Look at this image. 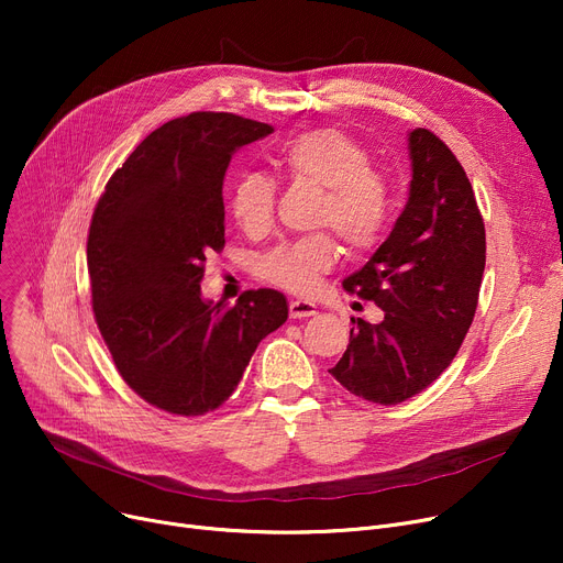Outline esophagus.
Listing matches in <instances>:
<instances>
[{"mask_svg":"<svg viewBox=\"0 0 563 563\" xmlns=\"http://www.w3.org/2000/svg\"><path fill=\"white\" fill-rule=\"evenodd\" d=\"M317 314V306L310 301H291L289 303V317L291 319H303Z\"/></svg>","mask_w":563,"mask_h":563,"instance_id":"esophagus-1","label":"esophagus"}]
</instances>
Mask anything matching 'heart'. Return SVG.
Returning a JSON list of instances; mask_svg holds the SVG:
<instances>
[{
	"label": "heart",
	"instance_id": "b5f03b06",
	"mask_svg": "<svg viewBox=\"0 0 563 563\" xmlns=\"http://www.w3.org/2000/svg\"><path fill=\"white\" fill-rule=\"evenodd\" d=\"M294 183L323 189L317 225H331L351 253H367L383 240L390 221L386 177L369 168V153L335 128H317L285 141L272 157ZM276 185L262 173L242 175L230 194V214L246 234L260 236L274 225ZM338 240L314 232L285 242L257 262V276L291 294H310L338 262Z\"/></svg>",
	"mask_w": 563,
	"mask_h": 563
}]
</instances>
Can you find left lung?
<instances>
[{"label": "left lung", "instance_id": "1", "mask_svg": "<svg viewBox=\"0 0 563 563\" xmlns=\"http://www.w3.org/2000/svg\"><path fill=\"white\" fill-rule=\"evenodd\" d=\"M412 180L393 232L344 289L383 310L380 323L351 319L331 369L351 395L395 406L450 367L475 319L486 266V230L475 191L433 132L408 134Z\"/></svg>", "mask_w": 563, "mask_h": 563}]
</instances>
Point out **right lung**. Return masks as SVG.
<instances>
[{
	"label": "right lung",
	"mask_w": 563,
	"mask_h": 563,
	"mask_svg": "<svg viewBox=\"0 0 563 563\" xmlns=\"http://www.w3.org/2000/svg\"><path fill=\"white\" fill-rule=\"evenodd\" d=\"M272 132L225 111L175 118L136 145L96 205L86 260L100 335L128 386L173 416L219 408L260 340L287 321L276 289H249L234 306L200 297L205 260L225 246L230 157Z\"/></svg>",
	"instance_id": "1"
}]
</instances>
